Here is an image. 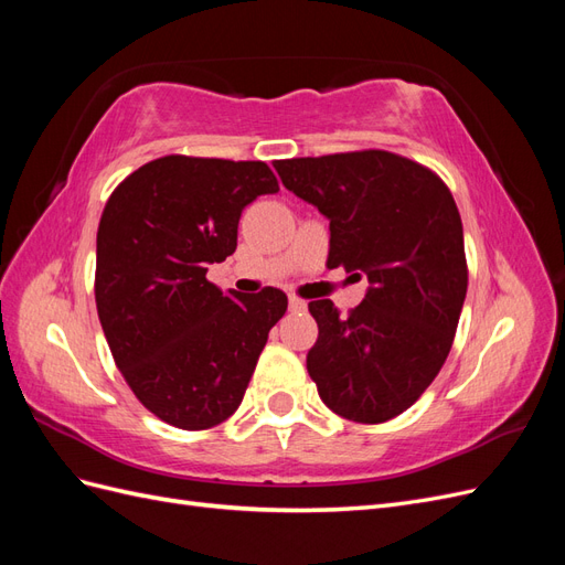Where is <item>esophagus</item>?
<instances>
[{"instance_id": "esophagus-1", "label": "esophagus", "mask_w": 565, "mask_h": 565, "mask_svg": "<svg viewBox=\"0 0 565 565\" xmlns=\"http://www.w3.org/2000/svg\"><path fill=\"white\" fill-rule=\"evenodd\" d=\"M306 306H309V303H306L303 299H299V297H289V311H292V313H301V311H306Z\"/></svg>"}]
</instances>
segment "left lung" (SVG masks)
I'll list each match as a JSON object with an SVG mask.
<instances>
[{"label":"left lung","instance_id":"obj_1","mask_svg":"<svg viewBox=\"0 0 565 565\" xmlns=\"http://www.w3.org/2000/svg\"><path fill=\"white\" fill-rule=\"evenodd\" d=\"M287 191L330 218L332 268L367 276L349 316L311 301L318 341L306 355L318 396L339 417L380 424L426 391L450 353L467 297L461 218L448 185L388 150L278 160Z\"/></svg>","mask_w":565,"mask_h":565}]
</instances>
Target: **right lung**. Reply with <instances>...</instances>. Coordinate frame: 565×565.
<instances>
[{"instance_id": "add662e5", "label": "right lung", "mask_w": 565, "mask_h": 565, "mask_svg": "<svg viewBox=\"0 0 565 565\" xmlns=\"http://www.w3.org/2000/svg\"><path fill=\"white\" fill-rule=\"evenodd\" d=\"M278 191L266 162L164 156L119 183L100 214V328L134 396L177 429L235 413L287 311L276 287L224 295L207 280V266L235 252L243 210Z\"/></svg>"}]
</instances>
